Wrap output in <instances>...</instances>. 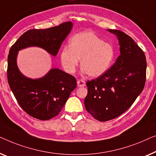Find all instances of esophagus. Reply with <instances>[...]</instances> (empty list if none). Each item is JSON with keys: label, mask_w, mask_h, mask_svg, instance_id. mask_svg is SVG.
I'll list each match as a JSON object with an SVG mask.
<instances>
[{"label": "esophagus", "mask_w": 156, "mask_h": 156, "mask_svg": "<svg viewBox=\"0 0 156 156\" xmlns=\"http://www.w3.org/2000/svg\"><path fill=\"white\" fill-rule=\"evenodd\" d=\"M77 85L78 87H84L85 85V82L83 80H78Z\"/></svg>", "instance_id": "esophagus-1"}]
</instances>
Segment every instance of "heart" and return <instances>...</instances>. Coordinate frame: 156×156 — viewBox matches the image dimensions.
Here are the masks:
<instances>
[{
  "label": "heart",
  "instance_id": "1",
  "mask_svg": "<svg viewBox=\"0 0 156 156\" xmlns=\"http://www.w3.org/2000/svg\"><path fill=\"white\" fill-rule=\"evenodd\" d=\"M115 51L93 32H83L72 37L69 46L62 48L60 59L68 73H74L81 58L82 71L97 78L106 73L112 65Z\"/></svg>",
  "mask_w": 156,
  "mask_h": 156
}]
</instances>
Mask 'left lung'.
I'll use <instances>...</instances> for the list:
<instances>
[{
  "label": "left lung",
  "instance_id": "1",
  "mask_svg": "<svg viewBox=\"0 0 156 156\" xmlns=\"http://www.w3.org/2000/svg\"><path fill=\"white\" fill-rule=\"evenodd\" d=\"M117 37L120 55L106 73L86 83V110L100 122L119 117L141 93L146 82L144 52L131 37L122 31L107 30Z\"/></svg>",
  "mask_w": 156,
  "mask_h": 156
}]
</instances>
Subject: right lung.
<instances>
[{"label":"right lung","instance_id":"add662e5","mask_svg":"<svg viewBox=\"0 0 156 156\" xmlns=\"http://www.w3.org/2000/svg\"><path fill=\"white\" fill-rule=\"evenodd\" d=\"M71 22L44 30H30L15 41L8 57V81L19 105L28 115L40 120L56 117L76 87V79L58 69H51L39 78L26 77L17 64L18 51L37 47L56 56L71 32Z\"/></svg>","mask_w":156,"mask_h":156}]
</instances>
